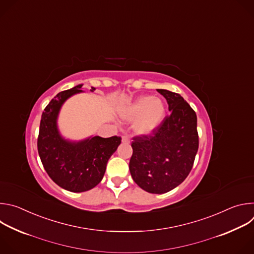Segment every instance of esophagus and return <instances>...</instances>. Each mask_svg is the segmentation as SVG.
<instances>
[{"instance_id":"esophagus-1","label":"esophagus","mask_w":254,"mask_h":254,"mask_svg":"<svg viewBox=\"0 0 254 254\" xmlns=\"http://www.w3.org/2000/svg\"><path fill=\"white\" fill-rule=\"evenodd\" d=\"M122 140H123V142H129V138H128V136H127V135L122 136Z\"/></svg>"}]
</instances>
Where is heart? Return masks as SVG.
Here are the masks:
<instances>
[{
  "label": "heart",
  "instance_id": "obj_1",
  "mask_svg": "<svg viewBox=\"0 0 254 254\" xmlns=\"http://www.w3.org/2000/svg\"><path fill=\"white\" fill-rule=\"evenodd\" d=\"M166 105L151 95H142L123 107L121 116L126 122H133V131L146 136L154 133L166 118Z\"/></svg>",
  "mask_w": 254,
  "mask_h": 254
}]
</instances>
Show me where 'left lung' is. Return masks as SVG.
Wrapping results in <instances>:
<instances>
[{
  "mask_svg": "<svg viewBox=\"0 0 254 254\" xmlns=\"http://www.w3.org/2000/svg\"><path fill=\"white\" fill-rule=\"evenodd\" d=\"M167 100L171 115L152 134L134 136L129 172L142 190L167 193L179 186L192 170L199 147L197 116L176 92L157 89Z\"/></svg>",
  "mask_w": 254,
  "mask_h": 254,
  "instance_id": "left-lung-1",
  "label": "left lung"
}]
</instances>
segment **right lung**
<instances>
[{"label": "right lung", "instance_id": "obj_1", "mask_svg": "<svg viewBox=\"0 0 254 254\" xmlns=\"http://www.w3.org/2000/svg\"><path fill=\"white\" fill-rule=\"evenodd\" d=\"M82 84L59 92L45 107L40 122L38 153L49 177L59 187L74 193L88 191L102 180L106 164L121 144L120 136H89L72 141L64 138L57 126L63 103L83 92ZM95 88L91 87L90 91Z\"/></svg>", "mask_w": 254, "mask_h": 254}]
</instances>
